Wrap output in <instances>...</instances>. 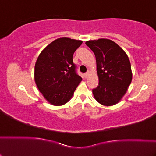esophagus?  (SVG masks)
<instances>
[{"label":"esophagus","mask_w":156,"mask_h":156,"mask_svg":"<svg viewBox=\"0 0 156 156\" xmlns=\"http://www.w3.org/2000/svg\"><path fill=\"white\" fill-rule=\"evenodd\" d=\"M88 75H89V74H88V72H87V73H84V77L87 78H88Z\"/></svg>","instance_id":"esophagus-1"}]
</instances>
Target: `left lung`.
Listing matches in <instances>:
<instances>
[{
	"label": "left lung",
	"mask_w": 156,
	"mask_h": 156,
	"mask_svg": "<svg viewBox=\"0 0 156 156\" xmlns=\"http://www.w3.org/2000/svg\"><path fill=\"white\" fill-rule=\"evenodd\" d=\"M94 52L97 61L98 86L92 90L96 101L104 106L121 101L131 83V63L120 46L108 39L85 43Z\"/></svg>",
	"instance_id": "obj_1"
}]
</instances>
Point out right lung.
I'll return each mask as SVG.
<instances>
[{
	"label": "right lung",
	"instance_id": "1",
	"mask_svg": "<svg viewBox=\"0 0 156 156\" xmlns=\"http://www.w3.org/2000/svg\"><path fill=\"white\" fill-rule=\"evenodd\" d=\"M82 44L81 40L58 38L38 56L35 65V82L44 97L52 105L67 103L82 80L76 74L72 59Z\"/></svg>",
	"mask_w": 156,
	"mask_h": 156
}]
</instances>
